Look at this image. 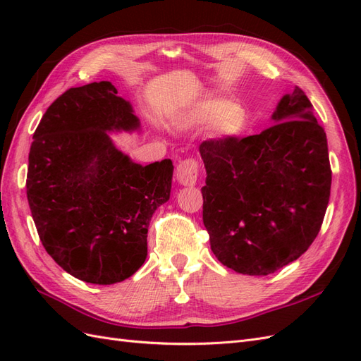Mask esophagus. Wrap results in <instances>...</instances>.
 I'll list each match as a JSON object with an SVG mask.
<instances>
[{"label":"esophagus","instance_id":"34e87169","mask_svg":"<svg viewBox=\"0 0 361 361\" xmlns=\"http://www.w3.org/2000/svg\"><path fill=\"white\" fill-rule=\"evenodd\" d=\"M197 174H199V164L195 159L188 158L179 162V166L176 169V179L180 185L191 187V185H194L195 180H197Z\"/></svg>","mask_w":361,"mask_h":361}]
</instances>
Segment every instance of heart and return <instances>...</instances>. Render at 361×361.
<instances>
[{
	"label": "heart",
	"mask_w": 361,
	"mask_h": 361,
	"mask_svg": "<svg viewBox=\"0 0 361 361\" xmlns=\"http://www.w3.org/2000/svg\"><path fill=\"white\" fill-rule=\"evenodd\" d=\"M187 123L194 128H215L216 134L221 137H231L241 134L245 125L247 117L241 108L233 106L224 99H207L200 102L190 113Z\"/></svg>",
	"instance_id": "1"
}]
</instances>
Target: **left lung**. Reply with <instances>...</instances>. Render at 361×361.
Here are the masks:
<instances>
[{
  "mask_svg": "<svg viewBox=\"0 0 361 361\" xmlns=\"http://www.w3.org/2000/svg\"><path fill=\"white\" fill-rule=\"evenodd\" d=\"M272 120L260 134L200 145L211 250L247 276L272 274L305 253L330 200L326 135L300 87L281 97Z\"/></svg>",
  "mask_w": 361,
  "mask_h": 361,
  "instance_id": "8db88e82",
  "label": "left lung"
}]
</instances>
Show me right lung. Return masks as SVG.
I'll return each mask as SVG.
<instances>
[{
	"label": "right lung",
	"mask_w": 361,
	"mask_h": 361,
	"mask_svg": "<svg viewBox=\"0 0 361 361\" xmlns=\"http://www.w3.org/2000/svg\"><path fill=\"white\" fill-rule=\"evenodd\" d=\"M140 120L110 81L72 87L32 135L27 199L40 241L71 276L93 285L123 281L145 264L150 218L170 199V159L140 166L106 130Z\"/></svg>",
	"instance_id": "add662e5"
}]
</instances>
